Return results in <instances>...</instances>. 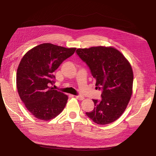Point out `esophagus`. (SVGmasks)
I'll use <instances>...</instances> for the list:
<instances>
[{
	"label": "esophagus",
	"mask_w": 156,
	"mask_h": 156,
	"mask_svg": "<svg viewBox=\"0 0 156 156\" xmlns=\"http://www.w3.org/2000/svg\"><path fill=\"white\" fill-rule=\"evenodd\" d=\"M75 97L76 98L80 100H83L84 99V97L83 96H75Z\"/></svg>",
	"instance_id": "1"
}]
</instances>
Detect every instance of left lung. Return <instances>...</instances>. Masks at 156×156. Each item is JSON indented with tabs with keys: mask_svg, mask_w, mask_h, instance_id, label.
<instances>
[{
	"mask_svg": "<svg viewBox=\"0 0 156 156\" xmlns=\"http://www.w3.org/2000/svg\"><path fill=\"white\" fill-rule=\"evenodd\" d=\"M102 89V99L93 100L95 107L87 112L98 125H107L118 119L125 112L133 93V73L130 62L113 47L98 46L76 50Z\"/></svg>",
	"mask_w": 156,
	"mask_h": 156,
	"instance_id": "obj_1",
	"label": "left lung"
}]
</instances>
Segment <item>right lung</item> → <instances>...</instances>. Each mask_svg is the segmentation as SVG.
<instances>
[{
  "label": "right lung",
  "instance_id": "obj_1",
  "mask_svg": "<svg viewBox=\"0 0 156 156\" xmlns=\"http://www.w3.org/2000/svg\"><path fill=\"white\" fill-rule=\"evenodd\" d=\"M76 49L43 43L29 50L21 59L16 72L18 93L35 118L47 121L64 109L68 96L48 84L54 83L53 73Z\"/></svg>",
  "mask_w": 156,
  "mask_h": 156
}]
</instances>
